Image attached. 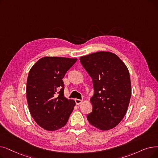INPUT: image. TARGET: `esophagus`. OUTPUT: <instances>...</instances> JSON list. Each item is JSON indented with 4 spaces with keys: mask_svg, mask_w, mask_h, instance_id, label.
<instances>
[{
    "mask_svg": "<svg viewBox=\"0 0 158 158\" xmlns=\"http://www.w3.org/2000/svg\"><path fill=\"white\" fill-rule=\"evenodd\" d=\"M75 104L77 105H80L82 102H83V100H81V99H75Z\"/></svg>",
    "mask_w": 158,
    "mask_h": 158,
    "instance_id": "1",
    "label": "esophagus"
}]
</instances>
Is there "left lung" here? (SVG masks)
Instances as JSON below:
<instances>
[{"mask_svg":"<svg viewBox=\"0 0 158 158\" xmlns=\"http://www.w3.org/2000/svg\"><path fill=\"white\" fill-rule=\"evenodd\" d=\"M92 77L93 106L87 119L101 130L117 126L125 115L131 98V83L127 67L115 54L99 52L80 57Z\"/></svg>","mask_w":158,"mask_h":158,"instance_id":"8db88e82","label":"left lung"}]
</instances>
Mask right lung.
I'll return each instance as SVG.
<instances>
[{
	"instance_id": "1",
	"label": "right lung",
	"mask_w": 158,
	"mask_h": 158,
	"mask_svg": "<svg viewBox=\"0 0 158 158\" xmlns=\"http://www.w3.org/2000/svg\"><path fill=\"white\" fill-rule=\"evenodd\" d=\"M77 60L44 57L29 72L26 84L29 110L33 119L44 130L54 131L63 127L73 111L75 102L64 96L63 79Z\"/></svg>"
}]
</instances>
